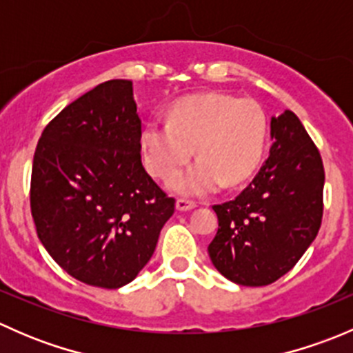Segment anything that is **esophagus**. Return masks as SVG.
<instances>
[{
  "instance_id": "obj_1",
  "label": "esophagus",
  "mask_w": 353,
  "mask_h": 353,
  "mask_svg": "<svg viewBox=\"0 0 353 353\" xmlns=\"http://www.w3.org/2000/svg\"><path fill=\"white\" fill-rule=\"evenodd\" d=\"M176 208L179 210V212H188V210L196 208V203L191 201V199H186V198H179L176 201Z\"/></svg>"
}]
</instances>
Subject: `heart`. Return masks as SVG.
I'll list each match as a JSON object with an SVG mask.
<instances>
[{"label":"heart","instance_id":"b5f03b06","mask_svg":"<svg viewBox=\"0 0 353 353\" xmlns=\"http://www.w3.org/2000/svg\"><path fill=\"white\" fill-rule=\"evenodd\" d=\"M266 116L252 99L210 92L176 102L167 123L148 121L141 131L145 163L160 179H170L193 157L198 163L170 181L181 194H206L220 183L236 186L261 160Z\"/></svg>","mask_w":353,"mask_h":353}]
</instances>
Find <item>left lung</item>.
I'll return each instance as SVG.
<instances>
[{
	"instance_id": "1",
	"label": "left lung",
	"mask_w": 353,
	"mask_h": 353,
	"mask_svg": "<svg viewBox=\"0 0 353 353\" xmlns=\"http://www.w3.org/2000/svg\"><path fill=\"white\" fill-rule=\"evenodd\" d=\"M272 140L249 186L213 206L219 230L210 259L245 287L270 285L290 272L321 227L325 167L318 147L292 110L272 117Z\"/></svg>"
}]
</instances>
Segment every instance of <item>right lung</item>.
Here are the masks:
<instances>
[{"label": "right lung", "instance_id": "obj_1", "mask_svg": "<svg viewBox=\"0 0 353 353\" xmlns=\"http://www.w3.org/2000/svg\"><path fill=\"white\" fill-rule=\"evenodd\" d=\"M130 80H109L66 105L39 138L30 210L46 251L73 279L119 288L150 261L169 198L141 163Z\"/></svg>", "mask_w": 353, "mask_h": 353}]
</instances>
